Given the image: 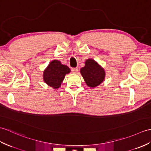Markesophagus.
I'll list each match as a JSON object with an SVG mask.
<instances>
[{
  "label": "esophagus",
  "instance_id": "34e87169",
  "mask_svg": "<svg viewBox=\"0 0 151 151\" xmlns=\"http://www.w3.org/2000/svg\"><path fill=\"white\" fill-rule=\"evenodd\" d=\"M78 69L77 68V67H76V68H72L71 69V71L73 73H76L78 72Z\"/></svg>",
  "mask_w": 151,
  "mask_h": 151
}]
</instances>
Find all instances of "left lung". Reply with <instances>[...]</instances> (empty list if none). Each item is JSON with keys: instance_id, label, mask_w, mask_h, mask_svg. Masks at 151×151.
I'll list each match as a JSON object with an SVG mask.
<instances>
[{"instance_id": "left-lung-1", "label": "left lung", "mask_w": 151, "mask_h": 151, "mask_svg": "<svg viewBox=\"0 0 151 151\" xmlns=\"http://www.w3.org/2000/svg\"><path fill=\"white\" fill-rule=\"evenodd\" d=\"M81 73L86 84L93 88L100 85L105 78L104 69L93 59L86 60L85 66L81 69Z\"/></svg>"}]
</instances>
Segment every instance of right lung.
<instances>
[{
	"label": "right lung",
	"instance_id": "right-lung-1",
	"mask_svg": "<svg viewBox=\"0 0 151 151\" xmlns=\"http://www.w3.org/2000/svg\"><path fill=\"white\" fill-rule=\"evenodd\" d=\"M70 71L69 67L63 65L60 61L52 60L43 71L44 82L54 89L59 88L65 75Z\"/></svg>",
	"mask_w": 151,
	"mask_h": 151
}]
</instances>
